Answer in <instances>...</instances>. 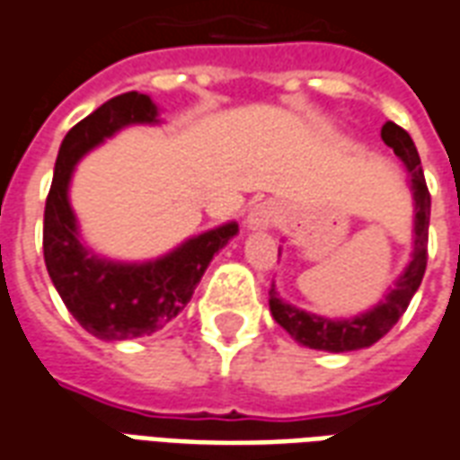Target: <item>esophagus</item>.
<instances>
[{
	"label": "esophagus",
	"mask_w": 460,
	"mask_h": 460,
	"mask_svg": "<svg viewBox=\"0 0 460 460\" xmlns=\"http://www.w3.org/2000/svg\"><path fill=\"white\" fill-rule=\"evenodd\" d=\"M276 214H279V207H276L274 201H261V204H256L249 211L246 224H249V229H269L276 221Z\"/></svg>",
	"instance_id": "1"
}]
</instances>
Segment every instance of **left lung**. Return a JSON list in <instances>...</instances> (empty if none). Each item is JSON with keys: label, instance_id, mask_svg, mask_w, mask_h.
<instances>
[{"label": "left lung", "instance_id": "8db88e82", "mask_svg": "<svg viewBox=\"0 0 460 460\" xmlns=\"http://www.w3.org/2000/svg\"><path fill=\"white\" fill-rule=\"evenodd\" d=\"M381 139L386 141V146L394 149L401 162L406 164L411 174V186H413V199H416V249L411 259L409 269L398 279L396 286L391 288L378 306L366 311L361 316L353 319H323L316 314H306L301 308L291 306L288 301L279 298L274 284L269 291V306L271 316L288 331V336L294 341L304 343L308 349H321V351H356L376 343L381 336H386L388 331L396 326V321L403 316V311L409 308L411 298L419 291L423 274H426V261H429V219H431V194L426 186V176L420 169L419 152L416 144L409 137V131L401 129L394 121H386L381 129Z\"/></svg>", "mask_w": 460, "mask_h": 460}]
</instances>
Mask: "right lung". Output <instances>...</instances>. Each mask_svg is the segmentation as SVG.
<instances>
[{"label":"right lung","mask_w":460,"mask_h":460,"mask_svg":"<svg viewBox=\"0 0 460 460\" xmlns=\"http://www.w3.org/2000/svg\"><path fill=\"white\" fill-rule=\"evenodd\" d=\"M156 107L146 94L127 92L82 119L59 146L44 207V263L59 296L82 329L104 341L152 336L191 301L208 261L239 234V224L199 234L176 252L149 263H114L79 243L69 207L74 164L127 124H154Z\"/></svg>","instance_id":"1"}]
</instances>
